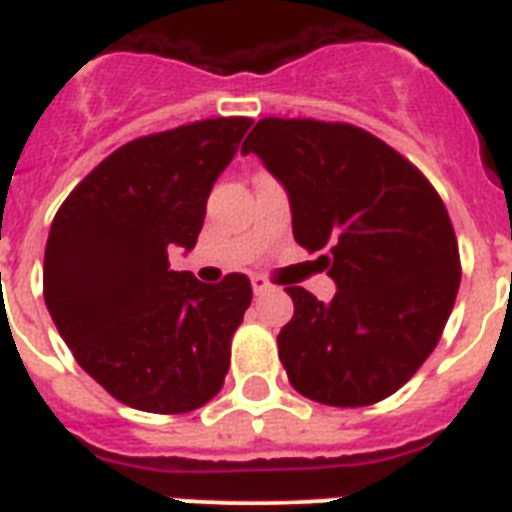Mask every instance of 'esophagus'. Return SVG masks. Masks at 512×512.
<instances>
[{"mask_svg":"<svg viewBox=\"0 0 512 512\" xmlns=\"http://www.w3.org/2000/svg\"><path fill=\"white\" fill-rule=\"evenodd\" d=\"M252 289H255V295H268V292H273V284L268 279H263V276H252Z\"/></svg>","mask_w":512,"mask_h":512,"instance_id":"obj_1","label":"esophagus"}]
</instances>
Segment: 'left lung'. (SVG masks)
I'll use <instances>...</instances> for the list:
<instances>
[{
	"label": "left lung",
	"instance_id": "left-lung-1",
	"mask_svg": "<svg viewBox=\"0 0 512 512\" xmlns=\"http://www.w3.org/2000/svg\"><path fill=\"white\" fill-rule=\"evenodd\" d=\"M241 154L284 188L292 233L337 284L321 303L287 287L295 316L279 358L297 393L327 406H369L396 393L441 340L460 289V249L436 188L361 127L260 119Z\"/></svg>",
	"mask_w": 512,
	"mask_h": 512
}]
</instances>
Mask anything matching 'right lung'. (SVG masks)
<instances>
[{
	"label": "right lung",
	"mask_w": 512,
	"mask_h": 512,
	"mask_svg": "<svg viewBox=\"0 0 512 512\" xmlns=\"http://www.w3.org/2000/svg\"><path fill=\"white\" fill-rule=\"evenodd\" d=\"M247 116L204 119L116 148L68 193L44 249V303L76 364L122 404L193 412L217 396L252 303L244 273L170 271L196 247L207 199Z\"/></svg>",
	"instance_id": "right-lung-1"
}]
</instances>
